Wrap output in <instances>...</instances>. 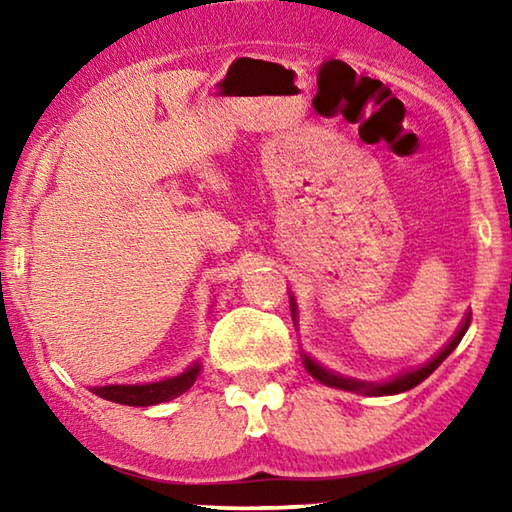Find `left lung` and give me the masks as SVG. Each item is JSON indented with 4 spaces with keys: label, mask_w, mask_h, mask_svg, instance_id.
I'll return each mask as SVG.
<instances>
[{
    "label": "left lung",
    "mask_w": 512,
    "mask_h": 512,
    "mask_svg": "<svg viewBox=\"0 0 512 512\" xmlns=\"http://www.w3.org/2000/svg\"><path fill=\"white\" fill-rule=\"evenodd\" d=\"M291 302V318H293V325H298V305H296V298L289 296ZM470 318H472V311H467L463 316L461 325H458L456 334L449 339L443 348H440L436 354L429 361H424L422 366L418 368H411L406 372H400V375H395L393 379H386V381H363V379H354V377H343L339 372L329 370L325 366H320L316 359H311L309 354L302 350V363H305V370L309 372L311 377L318 379L320 384L325 386H332V388H341V391H350V393H357V395H368V397H379V395H397V393H404V391H411L420 384V381L427 379L433 370H436L440 363H443L449 354L456 350V345L461 343V339L467 332V327H470Z\"/></svg>",
    "instance_id": "1"
}]
</instances>
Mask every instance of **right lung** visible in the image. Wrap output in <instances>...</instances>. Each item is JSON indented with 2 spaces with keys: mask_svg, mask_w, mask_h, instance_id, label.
Masks as SVG:
<instances>
[{
  "mask_svg": "<svg viewBox=\"0 0 512 512\" xmlns=\"http://www.w3.org/2000/svg\"><path fill=\"white\" fill-rule=\"evenodd\" d=\"M201 361H194L187 370L176 377H164L160 381H146V384H108V386H90L94 395L108 402L126 404V406H153L160 402H169L173 397L187 393L194 381L201 375Z\"/></svg>",
  "mask_w": 512,
  "mask_h": 512,
  "instance_id": "1",
  "label": "right lung"
}]
</instances>
